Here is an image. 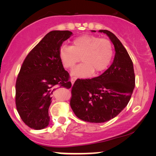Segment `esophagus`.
<instances>
[{
	"mask_svg": "<svg viewBox=\"0 0 156 156\" xmlns=\"http://www.w3.org/2000/svg\"><path fill=\"white\" fill-rule=\"evenodd\" d=\"M76 80V77H75V76H72V77L71 78V80H70V81H71L72 85H73V84L74 83V82H75Z\"/></svg>",
	"mask_w": 156,
	"mask_h": 156,
	"instance_id": "esophagus-1",
	"label": "esophagus"
}]
</instances>
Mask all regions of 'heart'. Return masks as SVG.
<instances>
[{"instance_id":"b5f03b06","label":"heart","mask_w":156,"mask_h":156,"mask_svg":"<svg viewBox=\"0 0 156 156\" xmlns=\"http://www.w3.org/2000/svg\"><path fill=\"white\" fill-rule=\"evenodd\" d=\"M113 54L111 40L92 35L76 37L72 46L64 44L59 51V59L66 69H72L81 59L82 62L72 72V75L81 78L88 77L94 72L104 71L111 63Z\"/></svg>"}]
</instances>
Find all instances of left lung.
<instances>
[{
  "mask_svg": "<svg viewBox=\"0 0 156 156\" xmlns=\"http://www.w3.org/2000/svg\"><path fill=\"white\" fill-rule=\"evenodd\" d=\"M99 32L106 34L114 44V62L97 77L76 80L70 99L74 114L90 123L106 122L116 117L127 106L135 87L133 62L126 48L112 32Z\"/></svg>",
  "mask_w": 156,
  "mask_h": 156,
  "instance_id": "8db88e82",
  "label": "left lung"
}]
</instances>
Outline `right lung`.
Instances as JSON below:
<instances>
[{
    "mask_svg": "<svg viewBox=\"0 0 156 156\" xmlns=\"http://www.w3.org/2000/svg\"><path fill=\"white\" fill-rule=\"evenodd\" d=\"M72 35L69 30L48 33L28 53L20 67L16 84V108L31 129L40 130L48 126V110L55 87L72 86L59 57L62 44Z\"/></svg>",
    "mask_w": 156,
    "mask_h": 156,
    "instance_id": "add662e5",
    "label": "right lung"
}]
</instances>
